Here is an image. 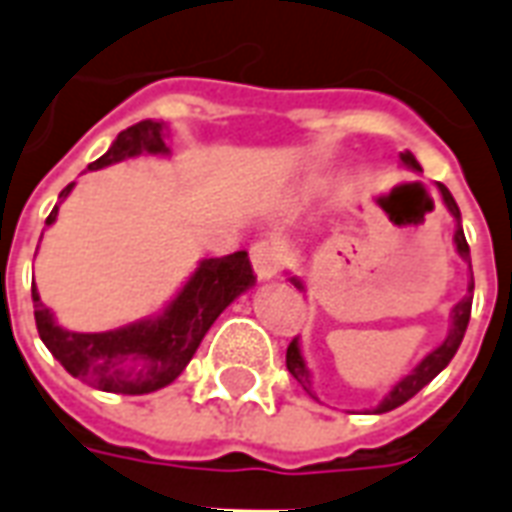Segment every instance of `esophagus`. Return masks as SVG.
<instances>
[{"instance_id":"esophagus-1","label":"esophagus","mask_w":512,"mask_h":512,"mask_svg":"<svg viewBox=\"0 0 512 512\" xmlns=\"http://www.w3.org/2000/svg\"><path fill=\"white\" fill-rule=\"evenodd\" d=\"M252 266L260 279H271L282 266V249L274 241H257L252 246Z\"/></svg>"}]
</instances>
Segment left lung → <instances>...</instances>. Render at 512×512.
I'll return each mask as SVG.
<instances>
[{
  "instance_id": "1",
  "label": "left lung",
  "mask_w": 512,
  "mask_h": 512,
  "mask_svg": "<svg viewBox=\"0 0 512 512\" xmlns=\"http://www.w3.org/2000/svg\"><path fill=\"white\" fill-rule=\"evenodd\" d=\"M400 164L408 169H414V172H422V167H419V161L411 153H400ZM439 194L441 200H444V205H447V211L452 213V219H455V235H452V241H455V252L469 263V268H472V260H469V244H466V235H463V227H461V211H458V202H455V197L450 194V189L444 186V183H439ZM290 282L296 285L299 290H304V285H301L299 277H290ZM472 290H474V282H469V293L463 296L455 307H452V326L450 332H447V337H444V343L439 345V348H433L422 362H419L408 376H403L400 381H397L389 392L384 395V400L378 403L376 408H373V414H386V411H392V408L403 406L406 400H411V397L417 395L422 386H428L433 378L439 376L444 367L450 365V359L455 356V351L461 348V340L463 334H466V326H469V315H472ZM285 362H288V370L290 376L296 378L307 392H312L310 386V367H307V362H304V356H301V345H299V337L293 340V343L288 345V356H285Z\"/></svg>"
}]
</instances>
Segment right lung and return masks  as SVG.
<instances>
[{"label": "right lung", "mask_w": 512, "mask_h": 512, "mask_svg": "<svg viewBox=\"0 0 512 512\" xmlns=\"http://www.w3.org/2000/svg\"><path fill=\"white\" fill-rule=\"evenodd\" d=\"M167 156L164 145V123L142 120L136 126L120 131L104 156L90 164V169H104L117 161L142 156ZM71 186L60 191V202L71 194ZM60 205H54L46 224L57 222ZM255 271L246 252H233L224 257H205L194 268L189 282L178 290L164 310L128 323L112 332H68L54 321V312L40 301L38 288L32 285L35 301V323L40 340L51 356L60 362L73 378H79L93 389L115 392V395H147L172 384L186 370L191 356L197 354L202 337L213 321L233 304L241 293L255 285Z\"/></svg>", "instance_id": "right-lung-1"}]
</instances>
